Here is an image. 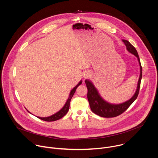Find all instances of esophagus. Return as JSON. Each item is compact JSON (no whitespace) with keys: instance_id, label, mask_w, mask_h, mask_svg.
<instances>
[{"instance_id":"34e87169","label":"esophagus","mask_w":158,"mask_h":158,"mask_svg":"<svg viewBox=\"0 0 158 158\" xmlns=\"http://www.w3.org/2000/svg\"><path fill=\"white\" fill-rule=\"evenodd\" d=\"M89 74L88 73H85V74H84V78L85 79H87V78H88L89 77Z\"/></svg>"}]
</instances>
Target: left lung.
I'll list each match as a JSON object with an SVG mask.
<instances>
[{
  "label": "left lung",
  "mask_w": 158,
  "mask_h": 158,
  "mask_svg": "<svg viewBox=\"0 0 158 158\" xmlns=\"http://www.w3.org/2000/svg\"><path fill=\"white\" fill-rule=\"evenodd\" d=\"M124 42L127 50L130 53L134 55L138 60L140 66V75L138 82L137 89L134 95L128 101L120 104H111L105 101L99 95L98 91L93 85V84L89 80H85V82L87 88V99L89 103V106L92 112L96 115L105 118H112L117 117L123 114L131 106L132 103L136 99L140 88L141 80L142 78V67L140 63V60L138 54V52L135 48L127 40H122Z\"/></svg>",
  "instance_id": "left-lung-1"
}]
</instances>
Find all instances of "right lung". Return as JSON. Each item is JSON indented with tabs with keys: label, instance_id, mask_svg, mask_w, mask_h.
Returning <instances> with one entry per match:
<instances>
[{
	"label": "right lung",
	"instance_id": "obj_1",
	"mask_svg": "<svg viewBox=\"0 0 158 158\" xmlns=\"http://www.w3.org/2000/svg\"><path fill=\"white\" fill-rule=\"evenodd\" d=\"M81 84H82V81H81L79 82V83L75 87H74V88L71 90V92H70V94H69V98H68V99L66 103H65L64 106V107L62 108V109L60 110L58 112L56 113L55 114L52 115H51V116H50V117H38V118H40V119H41V120H42L46 121V122H53V121H56V120H59V119L63 118V117L68 113V110H69L71 100L73 96L74 95V93H75V92H76V90L77 87L79 85H81Z\"/></svg>",
	"mask_w": 158,
	"mask_h": 158
}]
</instances>
